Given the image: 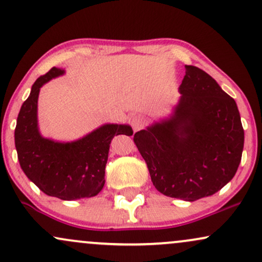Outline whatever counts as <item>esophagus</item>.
<instances>
[{
	"label": "esophagus",
	"mask_w": 262,
	"mask_h": 262,
	"mask_svg": "<svg viewBox=\"0 0 262 262\" xmlns=\"http://www.w3.org/2000/svg\"><path fill=\"white\" fill-rule=\"evenodd\" d=\"M144 125H145V119L141 116H135L132 118V127H133L134 132L140 130L141 128H144Z\"/></svg>",
	"instance_id": "esophagus-1"
}]
</instances>
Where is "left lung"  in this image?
<instances>
[{
	"label": "left lung",
	"instance_id": "8db88e82",
	"mask_svg": "<svg viewBox=\"0 0 262 262\" xmlns=\"http://www.w3.org/2000/svg\"><path fill=\"white\" fill-rule=\"evenodd\" d=\"M179 104L172 116L134 134L152 185L183 201L208 197L235 175L244 129L235 101L217 81L186 65Z\"/></svg>",
	"mask_w": 262,
	"mask_h": 262
}]
</instances>
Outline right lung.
Segmentation results:
<instances>
[{"label":"right lung","instance_id":"obj_1","mask_svg":"<svg viewBox=\"0 0 262 262\" xmlns=\"http://www.w3.org/2000/svg\"><path fill=\"white\" fill-rule=\"evenodd\" d=\"M64 70L53 68L38 77L29 97L20 107L14 129V143L23 172L40 191L64 201L93 197L104 186V170L114 135H132L125 124H104L71 143L43 138L38 129V96L40 87Z\"/></svg>","mask_w":262,"mask_h":262}]
</instances>
